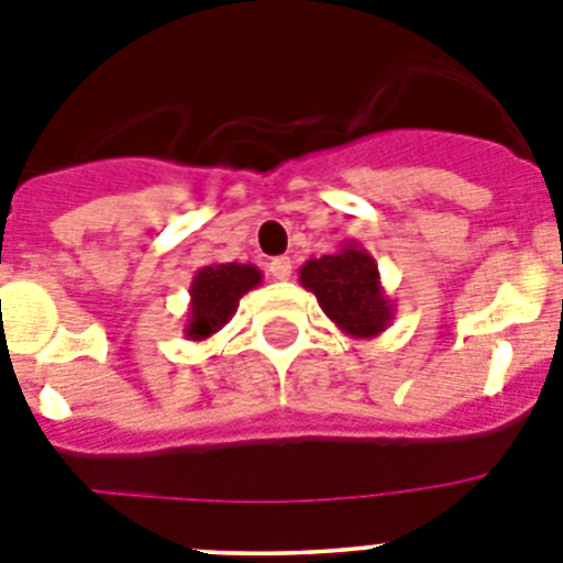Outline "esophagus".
Returning <instances> with one entry per match:
<instances>
[{
    "mask_svg": "<svg viewBox=\"0 0 563 563\" xmlns=\"http://www.w3.org/2000/svg\"><path fill=\"white\" fill-rule=\"evenodd\" d=\"M267 271H271V276H273V278H278V282H285V278H290V273H292V262H290V256H278V258H273L271 265H267Z\"/></svg>",
    "mask_w": 563,
    "mask_h": 563,
    "instance_id": "obj_1",
    "label": "esophagus"
}]
</instances>
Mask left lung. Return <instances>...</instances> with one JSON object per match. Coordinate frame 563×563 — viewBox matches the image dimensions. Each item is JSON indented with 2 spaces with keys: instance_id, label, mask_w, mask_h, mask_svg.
<instances>
[{
  "instance_id": "8db88e82",
  "label": "left lung",
  "mask_w": 563,
  "mask_h": 563,
  "mask_svg": "<svg viewBox=\"0 0 563 563\" xmlns=\"http://www.w3.org/2000/svg\"><path fill=\"white\" fill-rule=\"evenodd\" d=\"M298 282L316 292L332 324L357 341L377 338L395 318V305L383 290L375 256L352 239L330 256L305 262Z\"/></svg>"
}]
</instances>
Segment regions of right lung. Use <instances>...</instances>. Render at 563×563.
I'll use <instances>...</instances> for the list:
<instances>
[{"label": "right lung", "instance_id": "add662e5", "mask_svg": "<svg viewBox=\"0 0 563 563\" xmlns=\"http://www.w3.org/2000/svg\"><path fill=\"white\" fill-rule=\"evenodd\" d=\"M258 285H262V271L253 265L225 262V265L200 267L188 290L191 305L183 330L188 341H206L217 335L236 312L239 298Z\"/></svg>", "mask_w": 563, "mask_h": 563}]
</instances>
